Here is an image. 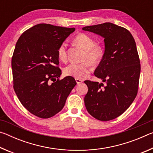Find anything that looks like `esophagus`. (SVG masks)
<instances>
[{
	"instance_id": "esophagus-1",
	"label": "esophagus",
	"mask_w": 153,
	"mask_h": 153,
	"mask_svg": "<svg viewBox=\"0 0 153 153\" xmlns=\"http://www.w3.org/2000/svg\"><path fill=\"white\" fill-rule=\"evenodd\" d=\"M76 81L77 82V84H81V83L83 82V80L81 79H78V78H76Z\"/></svg>"
}]
</instances>
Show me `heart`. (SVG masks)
I'll use <instances>...</instances> for the list:
<instances>
[{
	"label": "heart",
	"instance_id": "obj_1",
	"mask_svg": "<svg viewBox=\"0 0 153 153\" xmlns=\"http://www.w3.org/2000/svg\"><path fill=\"white\" fill-rule=\"evenodd\" d=\"M74 42L85 51L82 63H71L64 68L65 75L76 78L83 79L92 70V65H97L102 60L104 56V48L98 44H95L93 38L86 33H80L76 35ZM59 60L65 61L67 59V44L61 43L57 50Z\"/></svg>",
	"mask_w": 153,
	"mask_h": 153
}]
</instances>
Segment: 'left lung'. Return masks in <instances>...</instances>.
<instances>
[{
  "label": "left lung",
  "mask_w": 153,
  "mask_h": 153,
  "mask_svg": "<svg viewBox=\"0 0 153 153\" xmlns=\"http://www.w3.org/2000/svg\"><path fill=\"white\" fill-rule=\"evenodd\" d=\"M82 30L101 36L105 46L102 60L94 71L105 86L85 81L88 88L85 106L97 120H112L128 109L138 93L140 64L135 40L128 30L112 23L86 26Z\"/></svg>",
  "instance_id": "8db88e82"
}]
</instances>
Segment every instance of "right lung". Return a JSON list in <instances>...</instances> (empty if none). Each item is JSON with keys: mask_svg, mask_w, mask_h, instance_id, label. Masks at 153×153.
<instances>
[{"mask_svg": "<svg viewBox=\"0 0 153 153\" xmlns=\"http://www.w3.org/2000/svg\"><path fill=\"white\" fill-rule=\"evenodd\" d=\"M75 30L37 24L23 33L15 45L11 60L13 88L22 105L38 117L50 118L63 109L76 85L71 76L59 79L57 55L59 46Z\"/></svg>", "mask_w": 153, "mask_h": 153, "instance_id": "obj_1", "label": "right lung"}]
</instances>
